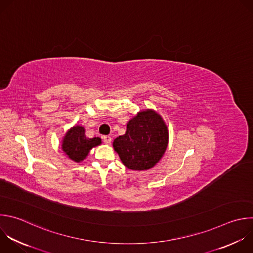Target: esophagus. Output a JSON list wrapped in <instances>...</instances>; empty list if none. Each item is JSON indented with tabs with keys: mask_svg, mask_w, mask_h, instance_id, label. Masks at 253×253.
<instances>
[{
	"mask_svg": "<svg viewBox=\"0 0 253 253\" xmlns=\"http://www.w3.org/2000/svg\"><path fill=\"white\" fill-rule=\"evenodd\" d=\"M111 141H112V138L110 136H103V142L107 145L111 144Z\"/></svg>",
	"mask_w": 253,
	"mask_h": 253,
	"instance_id": "obj_1",
	"label": "esophagus"
}]
</instances>
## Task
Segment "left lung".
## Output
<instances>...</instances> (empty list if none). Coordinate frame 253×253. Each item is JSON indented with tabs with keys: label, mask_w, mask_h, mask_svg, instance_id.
I'll return each instance as SVG.
<instances>
[{
	"label": "left lung",
	"mask_w": 253,
	"mask_h": 253,
	"mask_svg": "<svg viewBox=\"0 0 253 253\" xmlns=\"http://www.w3.org/2000/svg\"><path fill=\"white\" fill-rule=\"evenodd\" d=\"M168 140L169 133L161 115L147 109L129 120L125 134L113 141V148L128 169L146 171L161 160Z\"/></svg>",
	"instance_id": "obj_1"
}]
</instances>
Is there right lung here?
<instances>
[{"mask_svg": "<svg viewBox=\"0 0 253 253\" xmlns=\"http://www.w3.org/2000/svg\"><path fill=\"white\" fill-rule=\"evenodd\" d=\"M100 144V138H87L84 127L75 125L66 132L62 139L61 148L69 159L79 163L88 156L90 150L93 147H96Z\"/></svg>", "mask_w": 253, "mask_h": 253, "instance_id": "1", "label": "right lung"}]
</instances>
